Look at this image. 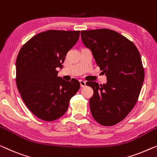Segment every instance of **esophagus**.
<instances>
[{
	"instance_id": "34e87169",
	"label": "esophagus",
	"mask_w": 157,
	"mask_h": 157,
	"mask_svg": "<svg viewBox=\"0 0 157 157\" xmlns=\"http://www.w3.org/2000/svg\"><path fill=\"white\" fill-rule=\"evenodd\" d=\"M79 82H80V85L82 87H85L86 86V82L84 80H79Z\"/></svg>"
}]
</instances>
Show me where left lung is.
Segmentation results:
<instances>
[{"mask_svg":"<svg viewBox=\"0 0 157 157\" xmlns=\"http://www.w3.org/2000/svg\"><path fill=\"white\" fill-rule=\"evenodd\" d=\"M81 37L107 77L106 85L86 83L94 90L91 113L100 125H115L125 119L138 100L144 79L140 52L132 41L111 29L82 31Z\"/></svg>","mask_w":157,"mask_h":157,"instance_id":"8db88e82","label":"left lung"}]
</instances>
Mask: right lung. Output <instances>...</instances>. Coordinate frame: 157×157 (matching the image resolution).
<instances>
[{"label": "right lung", "instance_id": "obj_1", "mask_svg": "<svg viewBox=\"0 0 157 157\" xmlns=\"http://www.w3.org/2000/svg\"><path fill=\"white\" fill-rule=\"evenodd\" d=\"M80 31L48 30L35 35L19 51L16 60V85L30 111L45 121L63 116L80 84L75 79L58 77L65 56L78 41Z\"/></svg>", "mask_w": 157, "mask_h": 157}]
</instances>
